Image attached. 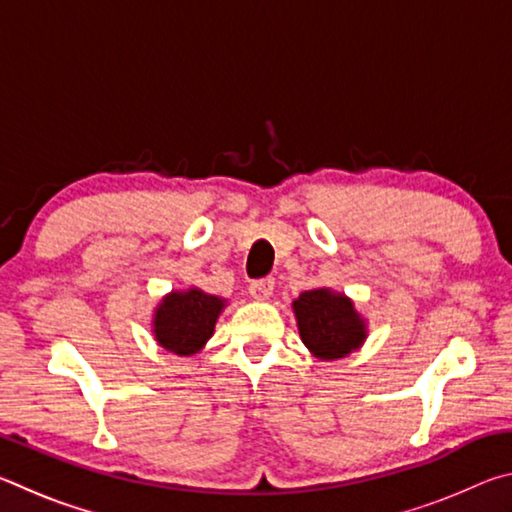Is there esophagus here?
<instances>
[{"label": "esophagus", "instance_id": "obj_1", "mask_svg": "<svg viewBox=\"0 0 512 512\" xmlns=\"http://www.w3.org/2000/svg\"><path fill=\"white\" fill-rule=\"evenodd\" d=\"M273 287H275L273 277H259V280L250 282V296L257 300H266V298H271Z\"/></svg>", "mask_w": 512, "mask_h": 512}]
</instances>
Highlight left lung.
I'll return each instance as SVG.
<instances>
[{
    "mask_svg": "<svg viewBox=\"0 0 512 512\" xmlns=\"http://www.w3.org/2000/svg\"><path fill=\"white\" fill-rule=\"evenodd\" d=\"M302 343L316 357L332 361L357 350L366 339V325L352 302L327 289L305 291L293 302Z\"/></svg>",
    "mask_w": 512,
    "mask_h": 512,
    "instance_id": "1",
    "label": "left lung"
}]
</instances>
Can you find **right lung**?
I'll list each match as a JSON object with an SVG mask.
<instances>
[{"instance_id": "right-lung-1", "label": "right lung", "mask_w": 512, "mask_h": 512, "mask_svg": "<svg viewBox=\"0 0 512 512\" xmlns=\"http://www.w3.org/2000/svg\"><path fill=\"white\" fill-rule=\"evenodd\" d=\"M221 309L223 300L207 296L201 289L171 293L155 311V339L164 350L189 357L201 350L214 334V323Z\"/></svg>"}]
</instances>
